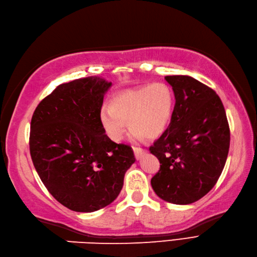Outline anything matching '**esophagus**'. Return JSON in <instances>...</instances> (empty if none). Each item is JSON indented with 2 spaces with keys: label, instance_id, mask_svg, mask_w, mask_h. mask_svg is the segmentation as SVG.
<instances>
[{
  "label": "esophagus",
  "instance_id": "esophagus-1",
  "mask_svg": "<svg viewBox=\"0 0 257 257\" xmlns=\"http://www.w3.org/2000/svg\"><path fill=\"white\" fill-rule=\"evenodd\" d=\"M134 153H135L136 159L137 160H140L141 157L147 153V150L141 149V148H134Z\"/></svg>",
  "mask_w": 257,
  "mask_h": 257
}]
</instances>
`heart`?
Returning <instances> with one entry per match:
<instances>
[{
    "instance_id": "1",
    "label": "heart",
    "mask_w": 257,
    "mask_h": 257,
    "mask_svg": "<svg viewBox=\"0 0 257 257\" xmlns=\"http://www.w3.org/2000/svg\"><path fill=\"white\" fill-rule=\"evenodd\" d=\"M175 106L173 90L166 83L156 82L117 93L109 109L102 108L101 123L110 140L119 142L133 129L131 137L153 139L161 136L170 122Z\"/></svg>"
}]
</instances>
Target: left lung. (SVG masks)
<instances>
[{
	"mask_svg": "<svg viewBox=\"0 0 257 257\" xmlns=\"http://www.w3.org/2000/svg\"><path fill=\"white\" fill-rule=\"evenodd\" d=\"M175 94L168 128L150 147L161 168L151 185L162 200L187 205L207 194L227 161L230 130L216 92L190 76H166Z\"/></svg>",
	"mask_w": 257,
	"mask_h": 257,
	"instance_id": "8db88e82",
	"label": "left lung"
}]
</instances>
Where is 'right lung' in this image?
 <instances>
[{
  "label": "right lung",
  "mask_w": 257,
  "mask_h": 257,
  "mask_svg": "<svg viewBox=\"0 0 257 257\" xmlns=\"http://www.w3.org/2000/svg\"><path fill=\"white\" fill-rule=\"evenodd\" d=\"M111 82L100 77L60 84L31 118L30 155L43 185L75 212L91 213L119 194L134 151L105 135L100 114Z\"/></svg>",
  "instance_id": "obj_1"
}]
</instances>
